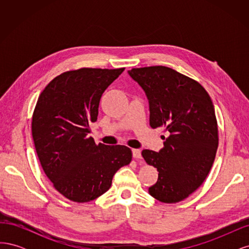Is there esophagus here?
<instances>
[{
	"label": "esophagus",
	"instance_id": "obj_1",
	"mask_svg": "<svg viewBox=\"0 0 249 249\" xmlns=\"http://www.w3.org/2000/svg\"><path fill=\"white\" fill-rule=\"evenodd\" d=\"M132 153H133V157L135 158V159H141V152L139 149H133L132 150Z\"/></svg>",
	"mask_w": 249,
	"mask_h": 249
}]
</instances>
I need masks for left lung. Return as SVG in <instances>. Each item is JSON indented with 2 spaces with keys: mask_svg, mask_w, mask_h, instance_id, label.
Listing matches in <instances>:
<instances>
[{
  "mask_svg": "<svg viewBox=\"0 0 249 249\" xmlns=\"http://www.w3.org/2000/svg\"><path fill=\"white\" fill-rule=\"evenodd\" d=\"M127 72L146 94L150 126L162 127L165 133L159 153H141L159 171L148 192L162 202H178L203 183L215 160L218 127L214 105L198 82L169 67H140Z\"/></svg>",
  "mask_w": 249,
  "mask_h": 249,
  "instance_id": "1",
  "label": "left lung"
}]
</instances>
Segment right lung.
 Returning a JSON list of instances; mask_svg holds the SVG:
<instances>
[{
    "mask_svg": "<svg viewBox=\"0 0 249 249\" xmlns=\"http://www.w3.org/2000/svg\"><path fill=\"white\" fill-rule=\"evenodd\" d=\"M124 69H80L59 74L40 93L32 136L42 169L55 189L76 202L109 190L116 171L130 164L124 145L95 144L89 124L96 122L102 94Z\"/></svg>",
    "mask_w": 249,
    "mask_h": 249,
    "instance_id": "right-lung-1",
    "label": "right lung"
}]
</instances>
